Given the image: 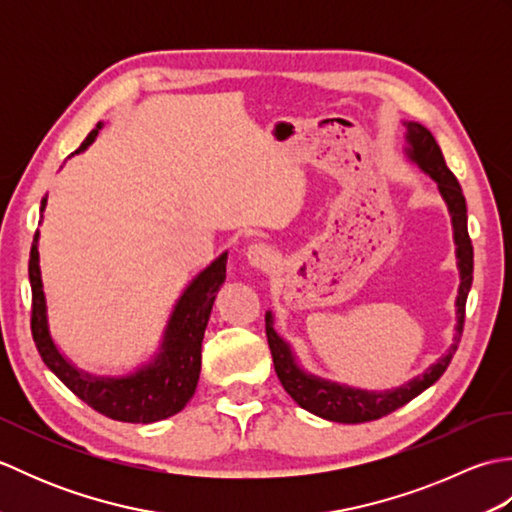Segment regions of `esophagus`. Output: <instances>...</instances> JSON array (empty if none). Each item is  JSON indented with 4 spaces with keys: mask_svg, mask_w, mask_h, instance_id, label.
Listing matches in <instances>:
<instances>
[{
    "mask_svg": "<svg viewBox=\"0 0 512 512\" xmlns=\"http://www.w3.org/2000/svg\"><path fill=\"white\" fill-rule=\"evenodd\" d=\"M248 264L257 270H266L275 264V253L273 248L266 244H250L246 250Z\"/></svg>",
    "mask_w": 512,
    "mask_h": 512,
    "instance_id": "34e87169",
    "label": "esophagus"
}]
</instances>
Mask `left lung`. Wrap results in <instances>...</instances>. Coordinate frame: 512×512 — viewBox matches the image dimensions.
Here are the masks:
<instances>
[{"instance_id":"left-lung-1","label":"left lung","mask_w":512,"mask_h":512,"mask_svg":"<svg viewBox=\"0 0 512 512\" xmlns=\"http://www.w3.org/2000/svg\"><path fill=\"white\" fill-rule=\"evenodd\" d=\"M402 125L407 127L405 158L438 184V191L451 215L455 259H458V270H460V288H458V297H455V317H458V323H455L451 347L447 350V354H442L438 358L436 363H431L422 374L407 380L405 385L391 387L385 391H372V389H358L343 383H334V380L310 374L308 369L299 363L292 345L275 330V317L273 312L268 310L266 336H268L270 354H273L275 372L281 380V385H284L290 398L295 400L301 409H306L314 413V416L332 420V422L356 424V422L378 420L387 416V413L396 411L398 407L407 405L409 400L420 396L424 389H429L444 374V369L449 367L455 350H458V343L462 336L466 297H469V290L473 284V246H471L469 228H466V200L462 195L458 178L453 176L451 169L447 167V162H444L442 151L429 129L416 121H405Z\"/></svg>"}]
</instances>
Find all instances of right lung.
<instances>
[{
	"label": "right lung",
	"instance_id": "right-lung-1",
	"mask_svg": "<svg viewBox=\"0 0 512 512\" xmlns=\"http://www.w3.org/2000/svg\"><path fill=\"white\" fill-rule=\"evenodd\" d=\"M103 123L96 125L83 145L74 151L88 149L99 136ZM48 195L41 200V213L46 211ZM228 253L215 257L213 262L195 275L182 290L173 306L158 350L154 356L138 365L134 372L123 376H96L76 367L54 343L48 321V301L43 292L39 266V231L30 250V288H32V339L43 363L50 372L68 387L72 394L88 402L103 416L121 422L149 424L176 416L193 398L202 369V339L209 323L215 292L226 281Z\"/></svg>",
	"mask_w": 512,
	"mask_h": 512
}]
</instances>
